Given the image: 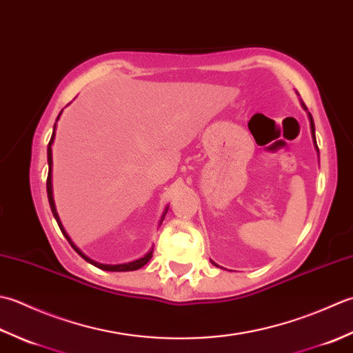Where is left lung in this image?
<instances>
[{
	"label": "left lung",
	"instance_id": "obj_1",
	"mask_svg": "<svg viewBox=\"0 0 353 353\" xmlns=\"http://www.w3.org/2000/svg\"><path fill=\"white\" fill-rule=\"evenodd\" d=\"M305 106V105H303ZM306 108V106H305ZM309 119H311V131H312V137H314V140H315V126H314V119H312V116L311 114H309ZM315 146H317V143H315ZM317 150H319V148H317Z\"/></svg>",
	"mask_w": 353,
	"mask_h": 353
}]
</instances>
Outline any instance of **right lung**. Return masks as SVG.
Returning <instances> with one entry per match:
<instances>
[{
  "instance_id": "obj_1",
  "label": "right lung",
  "mask_w": 353,
  "mask_h": 353,
  "mask_svg": "<svg viewBox=\"0 0 353 353\" xmlns=\"http://www.w3.org/2000/svg\"><path fill=\"white\" fill-rule=\"evenodd\" d=\"M61 116V114H59ZM59 116H57V119H59ZM54 129H56V123H54ZM53 139H54V131H53V135H52V139H50V143H48V149H47V158H48V176H47V195H48V203H50V208H52V212H53V216H54V219H56V222H57V225H59V228H61V232H62V234L67 237V241L70 242V245L74 248V251L77 254H81L86 262H90V263H92L94 265V267H97V268H100V270H103V271H135V270H139V268H141V267H145V265L150 261V257H152V253H154V248L149 251V253L145 256V257H141V259H139V261H134V262H128V263H120V265H103V263H97V262H94V261H91V259H88L86 257L82 251H79V248L74 245L73 242H71V239L68 237V234L65 233V230L62 228V224H61V221H59V216H57V213H56V207H54V201H53V189H52V164H53V160H52V145H53ZM168 212V210H166ZM166 212H164V214H166ZM164 214H163V218H164ZM163 218H161V222H163Z\"/></svg>"
}]
</instances>
